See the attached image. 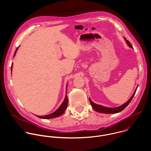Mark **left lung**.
<instances>
[{
  "label": "left lung",
  "mask_w": 151,
  "mask_h": 151,
  "mask_svg": "<svg viewBox=\"0 0 151 151\" xmlns=\"http://www.w3.org/2000/svg\"><path fill=\"white\" fill-rule=\"evenodd\" d=\"M124 39L126 40V43L127 44V45L130 47V48H133L132 45H131V43L126 39V37H124ZM137 87H137V88H135V91H134V93L132 95V96L130 97V99L127 101L126 103L123 104V105L118 106V107H115V108H109V107H106V106H102V105H99V104H96L95 103H94L91 100L90 98L89 99L90 100V104L92 106V108L97 112H100V113H103V114H116V113H119L120 112H121L122 111H123L129 104V103L131 102V101L132 100L133 97H134L135 94V92H136V90L137 89Z\"/></svg>",
  "instance_id": "left-lung-1"
}]
</instances>
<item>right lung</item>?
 <instances>
[{
	"label": "right lung",
	"mask_w": 151,
	"mask_h": 151,
	"mask_svg": "<svg viewBox=\"0 0 151 151\" xmlns=\"http://www.w3.org/2000/svg\"><path fill=\"white\" fill-rule=\"evenodd\" d=\"M18 47H17L16 49V51L14 52V57L15 56L16 52H17V50H18ZM12 68H13V64H12V67H11V70L12 71ZM66 88H67V85ZM67 91L66 90V94H65V99L63 101V102L61 104V105L60 106V107L53 113L49 114V115H45V116H36L37 117L41 118V119H52V118H54V117H58L61 115H62L65 111L67 108L68 103V100Z\"/></svg>",
	"instance_id": "1"
}]
</instances>
